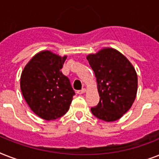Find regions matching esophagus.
<instances>
[{"instance_id":"34e87169","label":"esophagus","mask_w":159,"mask_h":159,"mask_svg":"<svg viewBox=\"0 0 159 159\" xmlns=\"http://www.w3.org/2000/svg\"><path fill=\"white\" fill-rule=\"evenodd\" d=\"M85 92H86V89H85V88H82V89L77 91V94L81 95V94H83Z\"/></svg>"}]
</instances>
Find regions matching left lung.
I'll return each instance as SVG.
<instances>
[{"mask_svg": "<svg viewBox=\"0 0 159 159\" xmlns=\"http://www.w3.org/2000/svg\"><path fill=\"white\" fill-rule=\"evenodd\" d=\"M87 60L97 77L100 102L91 111L97 118L111 122L122 117L134 102L138 77L134 67L122 53L103 48Z\"/></svg>", "mask_w": 159, "mask_h": 159, "instance_id": "left-lung-1", "label": "left lung"}]
</instances>
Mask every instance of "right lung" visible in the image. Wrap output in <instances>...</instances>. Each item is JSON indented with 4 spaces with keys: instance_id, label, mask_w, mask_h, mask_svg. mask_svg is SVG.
Wrapping results in <instances>:
<instances>
[{
    "instance_id": "1",
    "label": "right lung",
    "mask_w": 159,
    "mask_h": 159,
    "mask_svg": "<svg viewBox=\"0 0 159 159\" xmlns=\"http://www.w3.org/2000/svg\"><path fill=\"white\" fill-rule=\"evenodd\" d=\"M66 58L42 51L31 58L21 73L24 98L34 113L46 120L67 113L75 95L68 77L61 72Z\"/></svg>"
}]
</instances>
